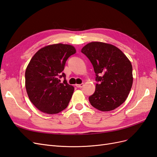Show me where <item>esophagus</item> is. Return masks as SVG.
I'll return each instance as SVG.
<instances>
[{
  "label": "esophagus",
  "mask_w": 157,
  "mask_h": 157,
  "mask_svg": "<svg viewBox=\"0 0 157 157\" xmlns=\"http://www.w3.org/2000/svg\"><path fill=\"white\" fill-rule=\"evenodd\" d=\"M76 86L78 87V88H82L84 86V84L82 83L80 84H76Z\"/></svg>",
  "instance_id": "esophagus-1"
}]
</instances>
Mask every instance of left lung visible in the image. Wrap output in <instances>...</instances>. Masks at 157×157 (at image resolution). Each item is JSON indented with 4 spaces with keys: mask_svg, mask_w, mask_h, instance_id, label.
I'll list each match as a JSON object with an SVG mask.
<instances>
[{
    "mask_svg": "<svg viewBox=\"0 0 157 157\" xmlns=\"http://www.w3.org/2000/svg\"><path fill=\"white\" fill-rule=\"evenodd\" d=\"M96 73V90L88 99L101 111H112L125 101L133 83L132 66L123 52L112 44L92 42L81 50Z\"/></svg>",
    "mask_w": 157,
    "mask_h": 157,
    "instance_id": "1",
    "label": "left lung"
}]
</instances>
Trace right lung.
Segmentation results:
<instances>
[{"label":"right lung","instance_id":"1","mask_svg":"<svg viewBox=\"0 0 157 157\" xmlns=\"http://www.w3.org/2000/svg\"><path fill=\"white\" fill-rule=\"evenodd\" d=\"M75 53L73 46L56 44L40 49L31 58L25 71V88L30 101L40 111L56 114L68 106L74 87L62 71L66 61Z\"/></svg>","mask_w":157,"mask_h":157}]
</instances>
